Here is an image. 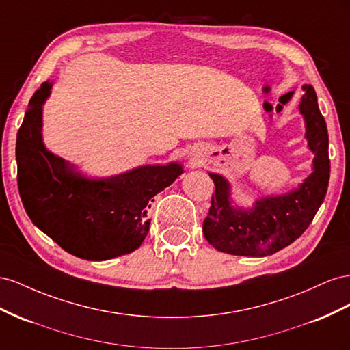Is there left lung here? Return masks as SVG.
I'll use <instances>...</instances> for the list:
<instances>
[{"label":"left lung","mask_w":350,"mask_h":350,"mask_svg":"<svg viewBox=\"0 0 350 350\" xmlns=\"http://www.w3.org/2000/svg\"><path fill=\"white\" fill-rule=\"evenodd\" d=\"M302 89L299 113L305 122L308 148L314 154L312 173L292 191L256 198L252 206L237 205L230 182L221 174L209 173L215 192L202 232L217 251L256 258L273 255L293 243L321 206L330 180L327 124L314 88L304 85Z\"/></svg>","instance_id":"8db88e82"}]
</instances>
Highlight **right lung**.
I'll return each mask as SVG.
<instances>
[{
	"instance_id": "1",
	"label": "right lung",
	"mask_w": 350,
	"mask_h": 350,
	"mask_svg": "<svg viewBox=\"0 0 350 350\" xmlns=\"http://www.w3.org/2000/svg\"><path fill=\"white\" fill-rule=\"evenodd\" d=\"M53 82L29 101L17 132V185L32 223L66 252L107 261L133 252L149 232L154 196L183 173V165H139L109 177H89L48 151L42 139V107Z\"/></svg>"
}]
</instances>
